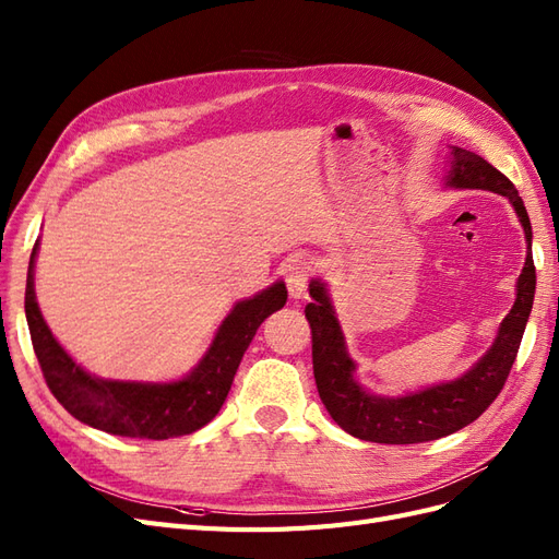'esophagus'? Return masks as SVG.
Returning <instances> with one entry per match:
<instances>
[{
    "label": "esophagus",
    "mask_w": 559,
    "mask_h": 559,
    "mask_svg": "<svg viewBox=\"0 0 559 559\" xmlns=\"http://www.w3.org/2000/svg\"><path fill=\"white\" fill-rule=\"evenodd\" d=\"M310 277H312V261L292 259L289 265H286V286H289V296L294 300L306 298Z\"/></svg>",
    "instance_id": "34e87169"
}]
</instances>
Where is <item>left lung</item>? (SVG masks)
Wrapping results in <instances>:
<instances>
[{
    "label": "left lung",
    "instance_id": "8db88e82",
    "mask_svg": "<svg viewBox=\"0 0 559 559\" xmlns=\"http://www.w3.org/2000/svg\"><path fill=\"white\" fill-rule=\"evenodd\" d=\"M448 163V189L499 193L509 198L520 218L524 240H527V259H524V267L518 277L515 302L511 312L503 317L492 347L464 376L403 396H378L370 394L357 380V364L347 352L329 286L321 280H312V302H308L306 317L312 329L317 392L329 415L337 421V427H343L354 438H361V441L386 445L427 443L471 425L499 396L515 361L524 326H527L536 289V270L532 259V224L524 202L515 186L495 165H489L473 151L450 146Z\"/></svg>",
    "mask_w": 559,
    "mask_h": 559
}]
</instances>
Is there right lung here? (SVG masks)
<instances>
[{"mask_svg":"<svg viewBox=\"0 0 559 559\" xmlns=\"http://www.w3.org/2000/svg\"><path fill=\"white\" fill-rule=\"evenodd\" d=\"M39 240L32 249L25 286V317L41 373L62 408L83 425L114 436L165 438L202 429L222 411L249 343L263 321L284 308L286 284L280 280L257 296L238 300L216 329L198 366L173 382L105 380L83 370L50 333L35 294Z\"/></svg>","mask_w":559,"mask_h":559,"instance_id":"add662e5","label":"right lung"}]
</instances>
